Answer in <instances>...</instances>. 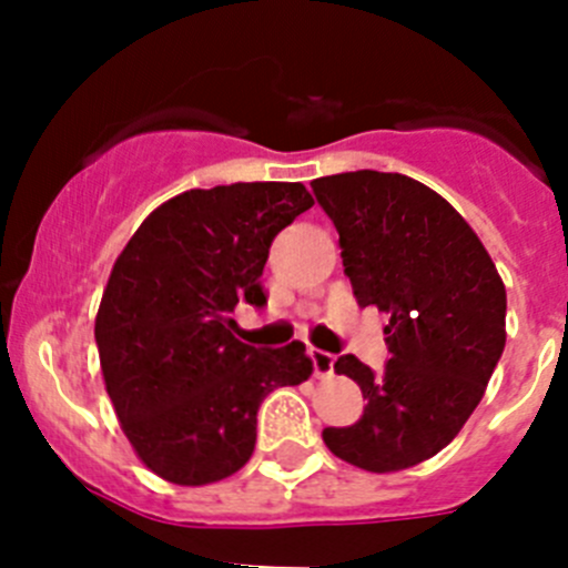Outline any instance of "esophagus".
Listing matches in <instances>:
<instances>
[{
    "label": "esophagus",
    "mask_w": 568,
    "mask_h": 568,
    "mask_svg": "<svg viewBox=\"0 0 568 568\" xmlns=\"http://www.w3.org/2000/svg\"><path fill=\"white\" fill-rule=\"evenodd\" d=\"M311 359H313V371H316V376H332V371H335V354L321 352V348H311Z\"/></svg>",
    "instance_id": "34e87169"
}]
</instances>
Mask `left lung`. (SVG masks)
<instances>
[{
  "label": "left lung",
  "instance_id": "8db88e82",
  "mask_svg": "<svg viewBox=\"0 0 568 568\" xmlns=\"http://www.w3.org/2000/svg\"><path fill=\"white\" fill-rule=\"evenodd\" d=\"M311 186L341 236L359 307L390 313L382 374L354 354L335 363L368 400L363 417L321 437L337 459L368 473L415 467L439 454L484 398L506 346V285L459 211L415 178L357 170Z\"/></svg>",
  "mask_w": 568,
  "mask_h": 568
}]
</instances>
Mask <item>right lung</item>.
I'll list each match as a JSON object with an SVG mask.
<instances>
[{
  "instance_id": "obj_1",
  "label": "right lung",
  "mask_w": 568,
  "mask_h": 568,
  "mask_svg": "<svg viewBox=\"0 0 568 568\" xmlns=\"http://www.w3.org/2000/svg\"><path fill=\"white\" fill-rule=\"evenodd\" d=\"M311 205L302 183L189 189L114 261L95 318L101 371L120 428L159 478L203 486L242 469L263 398L313 374L305 343L255 348L231 318L239 302L266 305L268 247Z\"/></svg>"
}]
</instances>
